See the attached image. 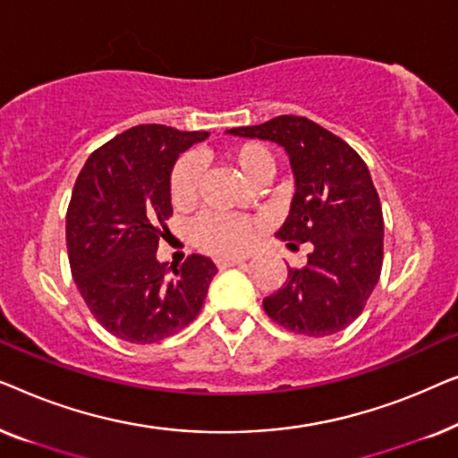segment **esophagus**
<instances>
[{
	"label": "esophagus",
	"instance_id": "34e87169",
	"mask_svg": "<svg viewBox=\"0 0 458 458\" xmlns=\"http://www.w3.org/2000/svg\"><path fill=\"white\" fill-rule=\"evenodd\" d=\"M243 260L246 259H221V260H216V265H218V268H229V267L242 265Z\"/></svg>",
	"mask_w": 458,
	"mask_h": 458
}]
</instances>
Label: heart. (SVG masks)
I'll return each instance as SVG.
<instances>
[{"mask_svg": "<svg viewBox=\"0 0 458 458\" xmlns=\"http://www.w3.org/2000/svg\"><path fill=\"white\" fill-rule=\"evenodd\" d=\"M229 160L240 168V173L250 181H262L271 173L273 158L265 146L256 141H246L229 149ZM199 174L202 165L196 156H183L171 173V199L177 208H190L198 198ZM260 223L246 216L221 215V212H204L190 225V237L193 246L216 259L240 256L252 246Z\"/></svg>", "mask_w": 458, "mask_h": 458, "instance_id": "b5f03b06", "label": "heart"}]
</instances>
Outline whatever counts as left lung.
<instances>
[{"mask_svg":"<svg viewBox=\"0 0 458 458\" xmlns=\"http://www.w3.org/2000/svg\"><path fill=\"white\" fill-rule=\"evenodd\" d=\"M225 133L285 149L296 181L290 215L275 235L287 248L309 243V260L262 300L267 315L296 334L323 337L346 329L365 309L384 260V215L359 154L304 116L284 114Z\"/></svg>","mask_w":458,"mask_h":458,"instance_id":"obj_1","label":"left lung"}]
</instances>
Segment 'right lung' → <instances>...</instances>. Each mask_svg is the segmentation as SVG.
I'll use <instances>...</instances> for the list:
<instances>
[{
    "mask_svg": "<svg viewBox=\"0 0 458 458\" xmlns=\"http://www.w3.org/2000/svg\"><path fill=\"white\" fill-rule=\"evenodd\" d=\"M206 131L137 124L81 168L66 212L71 271L91 315L112 335L152 344L190 325L216 265L191 254L181 267L156 259L173 215L171 173Z\"/></svg>",
    "mask_w": 458,
    "mask_h": 458,
    "instance_id": "obj_1",
    "label": "right lung"
}]
</instances>
